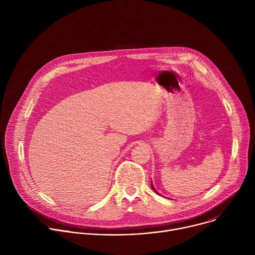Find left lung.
I'll return each instance as SVG.
<instances>
[{
    "label": "left lung",
    "mask_w": 255,
    "mask_h": 255,
    "mask_svg": "<svg viewBox=\"0 0 255 255\" xmlns=\"http://www.w3.org/2000/svg\"><path fill=\"white\" fill-rule=\"evenodd\" d=\"M151 188H152V190H153V191H154V192H155V193H156V194H157V195H160V194H159V193H158V192H157V191H156V190H155V189H154V187H153V185H152V183H151Z\"/></svg>",
    "instance_id": "obj_1"
}]
</instances>
